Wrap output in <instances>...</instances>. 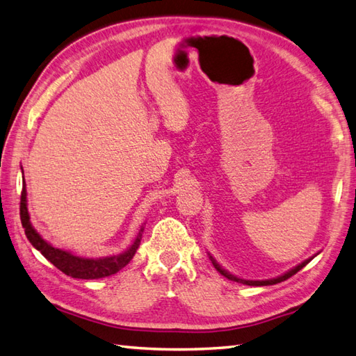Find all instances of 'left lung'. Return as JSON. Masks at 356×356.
<instances>
[{
  "label": "left lung",
  "mask_w": 356,
  "mask_h": 356,
  "mask_svg": "<svg viewBox=\"0 0 356 356\" xmlns=\"http://www.w3.org/2000/svg\"><path fill=\"white\" fill-rule=\"evenodd\" d=\"M312 260V257L311 259H307V260H305L303 264H300L298 266H296V268H292L291 271H288V273H285L283 275H280V277H277V279H271V280H242V279H238V277H234L233 274H230V273H227L225 270H222V268H220L215 260L211 259V262H213V265H215V268L216 270L224 275V277H227L228 280H233V282H241V283H243V285H250V286H266V285H275V283H280V282H283V280H288L289 277H292V275L294 274H297L300 270H302L303 266H306L307 264H309Z\"/></svg>",
  "instance_id": "8db88e82"
}]
</instances>
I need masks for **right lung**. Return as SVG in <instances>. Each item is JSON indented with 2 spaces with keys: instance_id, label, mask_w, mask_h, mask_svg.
I'll return each mask as SVG.
<instances>
[{
  "instance_id": "obj_1",
  "label": "right lung",
  "mask_w": 356,
  "mask_h": 356,
  "mask_svg": "<svg viewBox=\"0 0 356 356\" xmlns=\"http://www.w3.org/2000/svg\"><path fill=\"white\" fill-rule=\"evenodd\" d=\"M27 192H26V184H22L21 191V202H19V216H21V224L24 227V232H26L27 239L33 247L41 251V254L50 260V262L60 270L64 274L70 275V277L74 279H102L108 277V275H113L118 273L131 262V259L136 254V251L141 241V233H143V228H141L137 239L134 241L131 247L124 252L118 256L113 257H104V259H83L79 256H73L71 252L54 248L50 243H47L41 236H39L35 228L30 224V216L27 211Z\"/></svg>"
}]
</instances>
